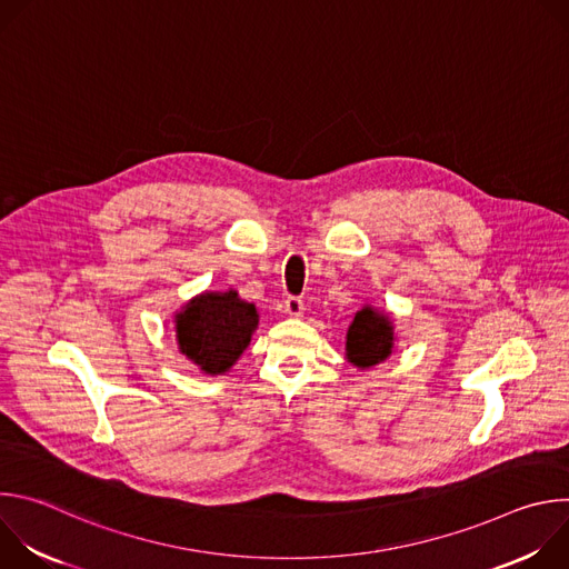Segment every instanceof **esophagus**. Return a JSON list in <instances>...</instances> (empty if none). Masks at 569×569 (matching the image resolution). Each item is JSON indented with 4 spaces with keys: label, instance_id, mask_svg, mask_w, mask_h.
<instances>
[{
    "label": "esophagus",
    "instance_id": "34e87169",
    "mask_svg": "<svg viewBox=\"0 0 569 569\" xmlns=\"http://www.w3.org/2000/svg\"><path fill=\"white\" fill-rule=\"evenodd\" d=\"M283 308H286V312H288L290 317H301V312H303V299L297 297V295H290V297H286Z\"/></svg>",
    "mask_w": 569,
    "mask_h": 569
}]
</instances>
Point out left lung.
I'll return each instance as SVG.
<instances>
[{"label": "left lung", "mask_w": 569, "mask_h": 569, "mask_svg": "<svg viewBox=\"0 0 569 569\" xmlns=\"http://www.w3.org/2000/svg\"><path fill=\"white\" fill-rule=\"evenodd\" d=\"M391 321L387 315L371 308L356 312L347 333V358L356 367H373L391 353Z\"/></svg>", "instance_id": "left-lung-1"}]
</instances>
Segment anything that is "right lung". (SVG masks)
<instances>
[{"label": "right lung", "mask_w": 569, "mask_h": 569, "mask_svg": "<svg viewBox=\"0 0 569 569\" xmlns=\"http://www.w3.org/2000/svg\"><path fill=\"white\" fill-rule=\"evenodd\" d=\"M259 315L254 303L229 292H207L178 315L180 351L207 373L227 371L250 345Z\"/></svg>", "instance_id": "1"}]
</instances>
